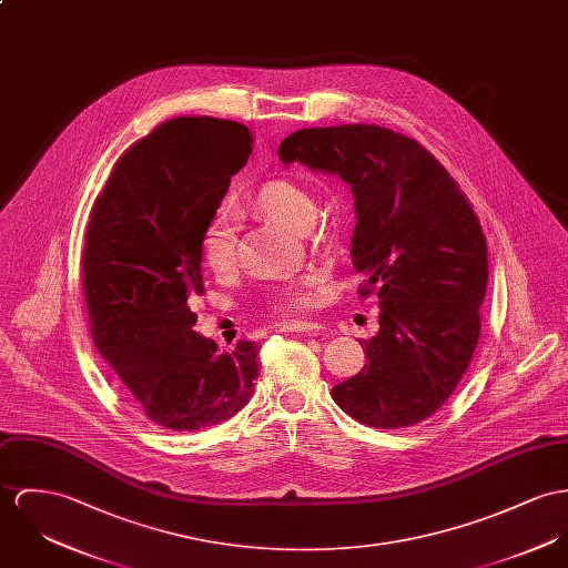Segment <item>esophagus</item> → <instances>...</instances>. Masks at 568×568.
I'll return each mask as SVG.
<instances>
[{
  "instance_id": "esophagus-1",
  "label": "esophagus",
  "mask_w": 568,
  "mask_h": 568,
  "mask_svg": "<svg viewBox=\"0 0 568 568\" xmlns=\"http://www.w3.org/2000/svg\"><path fill=\"white\" fill-rule=\"evenodd\" d=\"M281 333H324L326 328L317 322H301V320H292V322H283L278 326Z\"/></svg>"
}]
</instances>
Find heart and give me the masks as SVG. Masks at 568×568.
Returning <instances> with one entry per match:
<instances>
[{"instance_id": "heart-1", "label": "heart", "mask_w": 568, "mask_h": 568, "mask_svg": "<svg viewBox=\"0 0 568 568\" xmlns=\"http://www.w3.org/2000/svg\"><path fill=\"white\" fill-rule=\"evenodd\" d=\"M251 205L276 224L290 231H305L315 219V201L311 192L292 179H270L255 192ZM237 233L235 222L226 210L214 212L201 231V257L214 274H226L235 265ZM315 276H303L301 281L276 290L270 296V305L283 313H296L313 305L311 287Z\"/></svg>"}]
</instances>
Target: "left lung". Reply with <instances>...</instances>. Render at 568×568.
I'll return each mask as SVG.
<instances>
[{"label": "left lung", "instance_id": "left-lung-1", "mask_svg": "<svg viewBox=\"0 0 568 568\" xmlns=\"http://www.w3.org/2000/svg\"><path fill=\"white\" fill-rule=\"evenodd\" d=\"M346 181L356 226L358 296H378L381 331L367 363L333 387L352 419L381 430L415 426L445 404L480 339L488 248L465 192L417 140L378 125L308 128L278 146Z\"/></svg>", "mask_w": 568, "mask_h": 568}]
</instances>
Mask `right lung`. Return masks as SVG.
<instances>
[{
	"mask_svg": "<svg viewBox=\"0 0 568 568\" xmlns=\"http://www.w3.org/2000/svg\"><path fill=\"white\" fill-rule=\"evenodd\" d=\"M253 151L246 125L179 116L131 144L97 196L82 255L92 342L158 426L192 433L240 413L260 346L194 331L201 231Z\"/></svg>",
	"mask_w": 568,
	"mask_h": 568,
	"instance_id": "1",
	"label": "right lung"
}]
</instances>
